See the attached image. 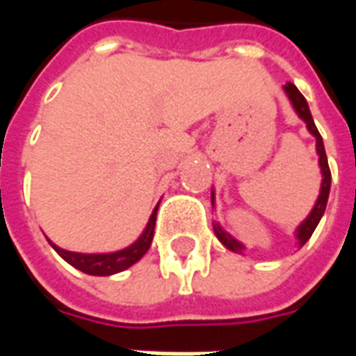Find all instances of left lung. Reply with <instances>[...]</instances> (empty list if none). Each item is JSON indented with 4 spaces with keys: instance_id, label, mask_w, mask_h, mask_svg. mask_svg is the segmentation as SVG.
I'll list each match as a JSON object with an SVG mask.
<instances>
[{
    "instance_id": "left-lung-1",
    "label": "left lung",
    "mask_w": 356,
    "mask_h": 356,
    "mask_svg": "<svg viewBox=\"0 0 356 356\" xmlns=\"http://www.w3.org/2000/svg\"><path fill=\"white\" fill-rule=\"evenodd\" d=\"M284 89H286V93H288V97H290L291 104H293V108H296V112L299 114V118H301V120H305L309 131L313 133L314 137H316V150H318V156H321V158H318V162H321V170H322L321 194H318V200H316V204H314L311 216L307 217L305 221L299 225V229H298V240H299V244L303 246L307 240L311 238V234L314 232L316 225H318V221H321L322 213H324V209H326V202H328V194H330V183H332V173H330L328 160H326V152H324V143H322L321 133H318L316 125H314L313 116H311V110H309V104H307L305 97L299 93V89L296 88L293 83L284 86ZM211 196H213V194H211ZM216 234H217V238L221 240L229 250L236 252V254L242 252V244L236 242L234 238H231V236H229V234H227L219 225H216Z\"/></svg>"
}]
</instances>
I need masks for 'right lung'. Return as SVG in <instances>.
Instances as JSON below:
<instances>
[{
	"mask_svg": "<svg viewBox=\"0 0 356 356\" xmlns=\"http://www.w3.org/2000/svg\"><path fill=\"white\" fill-rule=\"evenodd\" d=\"M156 211H158V206L152 211V216L148 219V225L145 232L140 234V238L131 244L129 248H125L122 252H116V254H74V252H66V250H60L55 244L51 246L57 250V254L68 261L72 267L80 268L81 273L93 276H108L114 275V273H120V270H125L127 267H131L133 263H137L147 254L148 248L152 244V238H154V225H156Z\"/></svg>",
	"mask_w": 356,
	"mask_h": 356,
	"instance_id": "1",
	"label": "right lung"
}]
</instances>
